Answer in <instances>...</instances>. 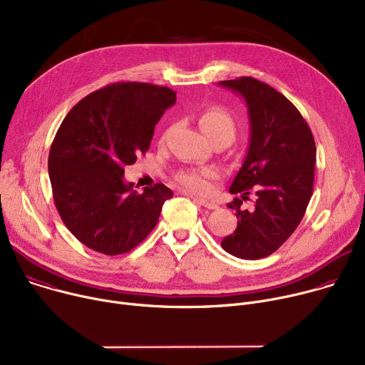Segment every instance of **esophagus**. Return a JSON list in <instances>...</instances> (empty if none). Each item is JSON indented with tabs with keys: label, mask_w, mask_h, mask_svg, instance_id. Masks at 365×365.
<instances>
[{
	"label": "esophagus",
	"mask_w": 365,
	"mask_h": 365,
	"mask_svg": "<svg viewBox=\"0 0 365 365\" xmlns=\"http://www.w3.org/2000/svg\"><path fill=\"white\" fill-rule=\"evenodd\" d=\"M194 202L200 205V206H203V207H206V209H210V210H215V209L219 207V205L215 200H205V199H195L194 197Z\"/></svg>",
	"instance_id": "1"
}]
</instances>
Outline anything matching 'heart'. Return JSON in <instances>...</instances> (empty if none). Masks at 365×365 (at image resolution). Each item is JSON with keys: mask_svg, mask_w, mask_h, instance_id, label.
<instances>
[{"mask_svg": "<svg viewBox=\"0 0 365 365\" xmlns=\"http://www.w3.org/2000/svg\"><path fill=\"white\" fill-rule=\"evenodd\" d=\"M202 131L210 138H222L231 143L237 134V123L231 112L225 108L213 106L206 109L199 118ZM217 177L215 168H203V170H185L177 175L181 185L194 192H207L210 190V180Z\"/></svg>", "mask_w": 365, "mask_h": 365, "instance_id": "obj_1", "label": "heart"}]
</instances>
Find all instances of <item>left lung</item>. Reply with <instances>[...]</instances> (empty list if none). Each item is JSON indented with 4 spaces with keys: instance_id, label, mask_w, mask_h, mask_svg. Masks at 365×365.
<instances>
[{
    "instance_id": "8db88e82",
    "label": "left lung",
    "mask_w": 365,
    "mask_h": 365,
    "mask_svg": "<svg viewBox=\"0 0 365 365\" xmlns=\"http://www.w3.org/2000/svg\"><path fill=\"white\" fill-rule=\"evenodd\" d=\"M219 86L245 101L250 120L248 150L230 188L240 194L228 205L238 225L220 245L238 259L257 260L276 251L302 220L313 195L316 143L299 110L266 83L241 77ZM250 189L257 202L244 210Z\"/></svg>"
}]
</instances>
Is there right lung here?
Returning a JSON list of instances; mask_svg holds the SVG:
<instances>
[{"instance_id":"1","label":"right lung","mask_w":365,"mask_h":365,"mask_svg":"<svg viewBox=\"0 0 365 365\" xmlns=\"http://www.w3.org/2000/svg\"><path fill=\"white\" fill-rule=\"evenodd\" d=\"M175 95L149 83H114L74 105L55 134L48 158L53 202L68 231L91 250L127 253L152 232L173 197L163 184L138 192L124 168L149 150Z\"/></svg>"}]
</instances>
